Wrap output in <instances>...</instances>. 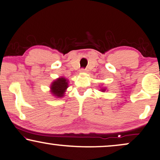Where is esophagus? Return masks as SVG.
<instances>
[{
    "instance_id": "esophagus-1",
    "label": "esophagus",
    "mask_w": 160,
    "mask_h": 160,
    "mask_svg": "<svg viewBox=\"0 0 160 160\" xmlns=\"http://www.w3.org/2000/svg\"><path fill=\"white\" fill-rule=\"evenodd\" d=\"M80 72H87V69L86 68H80Z\"/></svg>"
}]
</instances>
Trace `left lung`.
Here are the masks:
<instances>
[{"mask_svg":"<svg viewBox=\"0 0 160 160\" xmlns=\"http://www.w3.org/2000/svg\"><path fill=\"white\" fill-rule=\"evenodd\" d=\"M102 91H103V92H104V91H105V89H102Z\"/></svg>","mask_w":160,"mask_h":160,"instance_id":"left-lung-1","label":"left lung"}]
</instances>
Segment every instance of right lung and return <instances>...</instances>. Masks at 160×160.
Returning <instances> with one entry per match:
<instances>
[{
  "instance_id": "add662e5",
  "label": "right lung",
  "mask_w": 160,
  "mask_h": 160,
  "mask_svg": "<svg viewBox=\"0 0 160 160\" xmlns=\"http://www.w3.org/2000/svg\"><path fill=\"white\" fill-rule=\"evenodd\" d=\"M68 88V81L64 78H58V80L52 82L51 89L52 94L58 98H61L63 96L64 92Z\"/></svg>"
}]
</instances>
